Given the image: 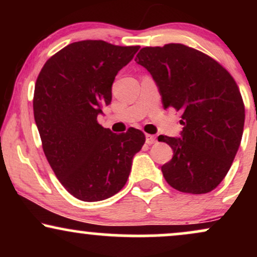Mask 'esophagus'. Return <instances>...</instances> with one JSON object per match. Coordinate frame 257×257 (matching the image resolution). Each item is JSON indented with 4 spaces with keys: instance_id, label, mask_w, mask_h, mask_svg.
I'll use <instances>...</instances> for the list:
<instances>
[{
    "instance_id": "obj_1",
    "label": "esophagus",
    "mask_w": 257,
    "mask_h": 257,
    "mask_svg": "<svg viewBox=\"0 0 257 257\" xmlns=\"http://www.w3.org/2000/svg\"><path fill=\"white\" fill-rule=\"evenodd\" d=\"M156 141H157L156 137H153V135H150V134L146 135V144H147V145H152V144H155Z\"/></svg>"
}]
</instances>
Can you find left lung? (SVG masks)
Listing matches in <instances>:
<instances>
[{"label": "left lung", "mask_w": 257, "mask_h": 257, "mask_svg": "<svg viewBox=\"0 0 257 257\" xmlns=\"http://www.w3.org/2000/svg\"><path fill=\"white\" fill-rule=\"evenodd\" d=\"M135 61L151 73L163 107L181 112V137H158L174 152L162 166L164 179L180 192H210L228 173L243 135L237 83L216 60L181 43L145 47Z\"/></svg>", "instance_id": "obj_1"}]
</instances>
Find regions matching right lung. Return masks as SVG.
Here are the masks:
<instances>
[{"label": "right lung", "instance_id": "1", "mask_svg": "<svg viewBox=\"0 0 257 257\" xmlns=\"http://www.w3.org/2000/svg\"><path fill=\"white\" fill-rule=\"evenodd\" d=\"M139 46L79 41L43 65L34 93V116L43 152L61 185L83 202L110 198L125 185L133 157L145 144L141 131L114 134L98 123L111 88Z\"/></svg>", "mask_w": 257, "mask_h": 257}]
</instances>
